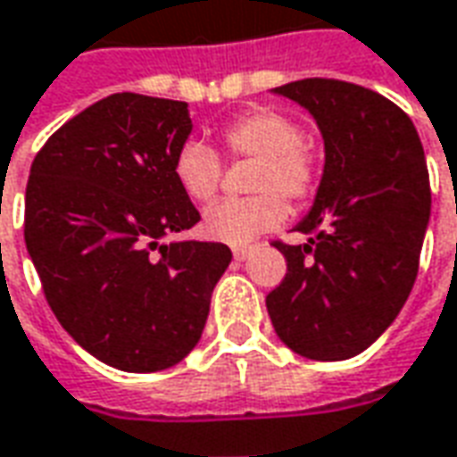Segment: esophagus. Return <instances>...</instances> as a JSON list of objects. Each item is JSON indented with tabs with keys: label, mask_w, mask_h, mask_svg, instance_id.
Returning <instances> with one entry per match:
<instances>
[{
	"label": "esophagus",
	"mask_w": 457,
	"mask_h": 457,
	"mask_svg": "<svg viewBox=\"0 0 457 457\" xmlns=\"http://www.w3.org/2000/svg\"><path fill=\"white\" fill-rule=\"evenodd\" d=\"M252 250H254L252 245H237V247L232 250V254H235V260H247L252 254Z\"/></svg>",
	"instance_id": "esophagus-1"
}]
</instances>
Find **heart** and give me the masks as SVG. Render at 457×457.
Here are the masks:
<instances>
[{
  "label": "heart",
  "mask_w": 457,
  "mask_h": 457,
  "mask_svg": "<svg viewBox=\"0 0 457 457\" xmlns=\"http://www.w3.org/2000/svg\"><path fill=\"white\" fill-rule=\"evenodd\" d=\"M220 145L232 162L254 161L247 200H225L203 218L210 239L247 245L287 220V201L309 203L319 187V158L302 138L295 118L277 108L260 106L239 113L220 129ZM175 183L193 203H212L225 178L220 155L205 143L187 140L173 162Z\"/></svg>",
  "instance_id": "b5f03b06"
}]
</instances>
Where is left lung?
<instances>
[{
	"mask_svg": "<svg viewBox=\"0 0 457 457\" xmlns=\"http://www.w3.org/2000/svg\"><path fill=\"white\" fill-rule=\"evenodd\" d=\"M274 94L317 118L324 175L296 229L306 245L267 295L277 337L317 361L351 359L384 334L413 289L430 218V185L413 120L386 96L339 79H302Z\"/></svg>",
	"mask_w": 457,
	"mask_h": 457,
	"instance_id": "left-lung-1",
	"label": "left lung"
}]
</instances>
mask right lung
I'll list each match as a JSON object with an SVG mask.
<instances>
[{"label": "right lung", "instance_id": "add662e5", "mask_svg": "<svg viewBox=\"0 0 457 457\" xmlns=\"http://www.w3.org/2000/svg\"><path fill=\"white\" fill-rule=\"evenodd\" d=\"M187 104L113 94L56 130L31 162L24 239L51 312L98 361L162 371L193 351L232 252L173 242L200 212L173 162Z\"/></svg>", "mask_w": 457, "mask_h": 457}]
</instances>
